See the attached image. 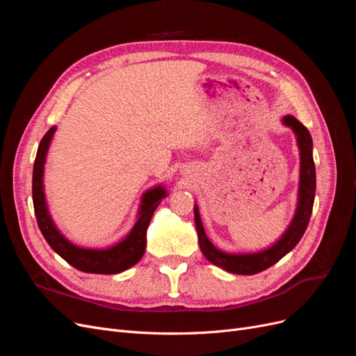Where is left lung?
Listing matches in <instances>:
<instances>
[{"label":"left lung","mask_w":356,"mask_h":356,"mask_svg":"<svg viewBox=\"0 0 356 356\" xmlns=\"http://www.w3.org/2000/svg\"><path fill=\"white\" fill-rule=\"evenodd\" d=\"M282 123L286 127L293 129L297 138V145L300 149V182H298V200L294 218L288 225L285 233L279 238L276 243L264 251L258 252H245V254H232L218 250L204 233L203 224L200 220V213L197 204H195V222L199 236L200 251L212 264L221 267L222 270L236 273V275H255L266 268L273 266L285 257L289 251L303 238L307 229V224L314 209L315 190H316V170L312 149L314 143L307 129L301 124L294 115H284Z\"/></svg>","instance_id":"8db88e82"}]
</instances>
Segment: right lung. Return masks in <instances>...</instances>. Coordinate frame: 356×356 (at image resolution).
Instances as JSON below:
<instances>
[{
    "label": "right lung",
    "mask_w": 356,
    "mask_h": 356,
    "mask_svg": "<svg viewBox=\"0 0 356 356\" xmlns=\"http://www.w3.org/2000/svg\"><path fill=\"white\" fill-rule=\"evenodd\" d=\"M55 132L56 126H53L42 136L34 161V172H32V202H34L35 217L42 236L51 246V250L77 270L98 275H115L127 270L129 267L135 266L141 260L145 252L148 224L152 221L153 213L161 199L166 197L165 187L157 186L144 193L138 212V220L131 233L123 241L110 248H104V250H93V248H81L74 245L58 230L55 222H53L47 209L44 184H42L46 156Z\"/></svg>",
    "instance_id": "1"
}]
</instances>
